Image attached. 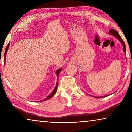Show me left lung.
I'll return each mask as SVG.
<instances>
[{"mask_svg": "<svg viewBox=\"0 0 132 132\" xmlns=\"http://www.w3.org/2000/svg\"><path fill=\"white\" fill-rule=\"evenodd\" d=\"M108 34L111 35V36H112L113 37H115L116 39H117L118 41H119L120 44H122V50L123 51V52L125 53H126V46H125V44L124 41H123V39H122V38L120 37V35L118 34V32H117V31H116L115 29H111L108 32ZM89 95H91L90 94H88ZM92 96V97L96 98H104V97H107L108 95H104V96H94V95H91Z\"/></svg>", "mask_w": 132, "mask_h": 132, "instance_id": "obj_1", "label": "left lung"}]
</instances>
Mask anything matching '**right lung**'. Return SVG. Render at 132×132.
Returning a JSON list of instances; mask_svg holds the SVG:
<instances>
[{"mask_svg":"<svg viewBox=\"0 0 132 132\" xmlns=\"http://www.w3.org/2000/svg\"><path fill=\"white\" fill-rule=\"evenodd\" d=\"M9 46H10V42L8 44L7 47L6 48V50H5V52H4V59H6V55H7V51L9 50ZM62 68H59L58 69H57L55 71V74L56 75V76H57V82H56V84L55 87L53 88V90L51 91V93L50 94L48 95L45 98H43V99L42 100H37V101H35V102H42V101H46V100L50 99L51 98H52L53 95H55V94L56 92V91L57 90V84H58V77H59V73L61 71H62Z\"/></svg>","mask_w":132,"mask_h":132,"instance_id":"add662e5","label":"right lung"}]
</instances>
